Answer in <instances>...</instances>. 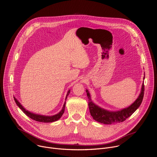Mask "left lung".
Instances as JSON below:
<instances>
[{
  "mask_svg": "<svg viewBox=\"0 0 157 157\" xmlns=\"http://www.w3.org/2000/svg\"><path fill=\"white\" fill-rule=\"evenodd\" d=\"M144 79L145 77L144 78ZM144 83L143 82L141 93L135 102L127 108L113 112L105 110L93 103L91 99L90 94H89L87 89H86V91L89 100L88 105L89 112H90L91 116L95 121L102 124H113L122 122L128 118L139 107L144 98Z\"/></svg>",
  "mask_w": 157,
  "mask_h": 157,
  "instance_id": "obj_1",
  "label": "left lung"
}]
</instances>
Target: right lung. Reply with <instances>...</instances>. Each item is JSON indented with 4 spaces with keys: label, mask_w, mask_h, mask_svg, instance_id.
<instances>
[{
    "label": "right lung",
    "mask_w": 157,
    "mask_h": 157,
    "mask_svg": "<svg viewBox=\"0 0 157 157\" xmlns=\"http://www.w3.org/2000/svg\"><path fill=\"white\" fill-rule=\"evenodd\" d=\"M70 93V90H69L68 91V93H67L66 94V100L67 99V96H68L69 95ZM14 98V100H15V103L17 104V105L18 106V107L24 112V113L28 116L29 117L30 119L35 121H38V122H55V121H58V119H59L61 118V117L62 116V115L63 114L64 112V109H65V104H66V101L64 102V105H63V107L61 109V110L59 112V113L56 115H54V116H42V115H39V114H34V113H31V112H29L28 110H27L23 106H22L21 105V104L18 101V100L15 98L13 97Z\"/></svg>",
    "instance_id": "1"
}]
</instances>
